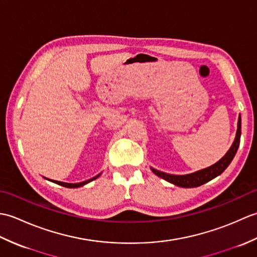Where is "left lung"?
Masks as SVG:
<instances>
[{
    "mask_svg": "<svg viewBox=\"0 0 257 257\" xmlns=\"http://www.w3.org/2000/svg\"><path fill=\"white\" fill-rule=\"evenodd\" d=\"M239 140H241V116L238 117L235 140H234L230 150L226 152V155L223 157L220 161H217L215 165H213L206 169H203V170L196 171L194 173L185 174V176H174V174L165 173V172L155 170V169H151V170L155 174H157L158 177L165 179L166 181L176 184L178 187H182V188L200 187V185L209 182L210 180L220 176V174L228 167V165H230L231 161L233 160V158L235 156L236 151L238 149Z\"/></svg>",
    "mask_w": 257,
    "mask_h": 257,
    "instance_id": "obj_1",
    "label": "left lung"
}]
</instances>
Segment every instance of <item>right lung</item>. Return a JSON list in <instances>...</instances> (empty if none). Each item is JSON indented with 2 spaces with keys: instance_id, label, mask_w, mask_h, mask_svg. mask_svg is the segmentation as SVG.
<instances>
[{
  "instance_id": "right-lung-1",
  "label": "right lung",
  "mask_w": 257,
  "mask_h": 257,
  "mask_svg": "<svg viewBox=\"0 0 257 257\" xmlns=\"http://www.w3.org/2000/svg\"><path fill=\"white\" fill-rule=\"evenodd\" d=\"M99 176H100V174H98V176H96V177H94V178H91V179H89V180H87V181L79 182V183H66V182L55 181V180H52V182H54V183H57V184H59V185H63V187H65V188H79V187H83V185H85V184H87L88 182L92 181V180L97 179V178L99 177Z\"/></svg>"
}]
</instances>
